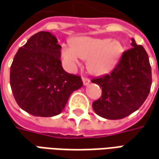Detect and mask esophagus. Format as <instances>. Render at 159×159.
<instances>
[{
    "mask_svg": "<svg viewBox=\"0 0 159 159\" xmlns=\"http://www.w3.org/2000/svg\"><path fill=\"white\" fill-rule=\"evenodd\" d=\"M82 81H83L84 85H88L90 84L91 80L89 79H87V78H82Z\"/></svg>",
    "mask_w": 159,
    "mask_h": 159,
    "instance_id": "obj_1",
    "label": "esophagus"
}]
</instances>
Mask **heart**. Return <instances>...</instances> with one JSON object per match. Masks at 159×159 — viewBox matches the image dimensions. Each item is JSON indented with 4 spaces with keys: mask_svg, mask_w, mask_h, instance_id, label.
Wrapping results in <instances>:
<instances>
[{
    "mask_svg": "<svg viewBox=\"0 0 159 159\" xmlns=\"http://www.w3.org/2000/svg\"><path fill=\"white\" fill-rule=\"evenodd\" d=\"M122 51L121 43L116 39L80 37L74 38L72 44L61 46V57L69 70H74L82 59H87L89 71L102 75L113 68Z\"/></svg>",
    "mask_w": 159,
    "mask_h": 159,
    "instance_id": "b5f03b06",
    "label": "heart"
}]
</instances>
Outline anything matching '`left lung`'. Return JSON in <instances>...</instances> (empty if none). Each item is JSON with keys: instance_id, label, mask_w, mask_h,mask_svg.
<instances>
[{"instance_id": "8db88e82", "label": "left lung", "mask_w": 159, "mask_h": 159, "mask_svg": "<svg viewBox=\"0 0 159 159\" xmlns=\"http://www.w3.org/2000/svg\"><path fill=\"white\" fill-rule=\"evenodd\" d=\"M133 48L123 52L110 74L96 78L92 83L102 87V97L92 103L97 115L118 120L134 113L146 101L152 85L149 57L143 46L131 38Z\"/></svg>"}]
</instances>
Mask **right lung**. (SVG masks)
Returning <instances> with one entry per match:
<instances>
[{
	"mask_svg": "<svg viewBox=\"0 0 159 159\" xmlns=\"http://www.w3.org/2000/svg\"><path fill=\"white\" fill-rule=\"evenodd\" d=\"M61 45L48 31L31 36L20 47L10 68V85L18 105L35 116L59 115L70 95L82 87L81 78L61 66Z\"/></svg>",
	"mask_w": 159,
	"mask_h": 159,
	"instance_id": "add662e5",
	"label": "right lung"
}]
</instances>
